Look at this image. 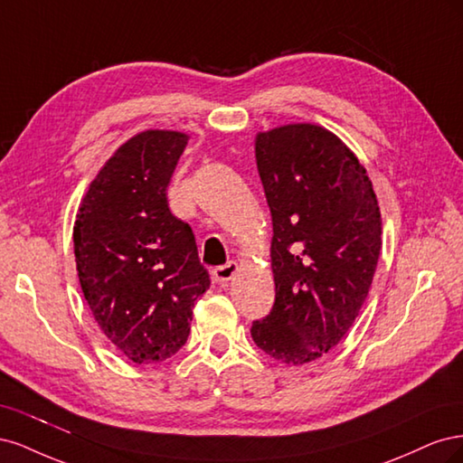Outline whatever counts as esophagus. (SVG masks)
Listing matches in <instances>:
<instances>
[{
	"mask_svg": "<svg viewBox=\"0 0 463 463\" xmlns=\"http://www.w3.org/2000/svg\"><path fill=\"white\" fill-rule=\"evenodd\" d=\"M237 272H240V266H237V262H228V264H222V266L213 269V278L218 284H226Z\"/></svg>",
	"mask_w": 463,
	"mask_h": 463,
	"instance_id": "obj_1",
	"label": "esophagus"
}]
</instances>
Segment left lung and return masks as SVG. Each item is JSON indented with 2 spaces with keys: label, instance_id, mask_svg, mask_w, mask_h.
Listing matches in <instances>:
<instances>
[{
  "label": "left lung",
  "instance_id": "obj_1",
  "mask_svg": "<svg viewBox=\"0 0 463 463\" xmlns=\"http://www.w3.org/2000/svg\"><path fill=\"white\" fill-rule=\"evenodd\" d=\"M255 156L272 214L276 301L250 335L264 354L299 367L354 326L381 255V208L365 165L320 125L259 131Z\"/></svg>",
  "mask_w": 463,
  "mask_h": 463
}]
</instances>
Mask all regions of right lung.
Returning a JSON list of instances; mask_svg holds the SVG:
<instances>
[{"label":"right lung","instance_id":"add662e5","mask_svg":"<svg viewBox=\"0 0 463 463\" xmlns=\"http://www.w3.org/2000/svg\"><path fill=\"white\" fill-rule=\"evenodd\" d=\"M187 141V133L170 129L128 138L98 170L75 216L73 250L89 309L137 365L177 354L210 286L193 230L165 197Z\"/></svg>","mask_w":463,"mask_h":463}]
</instances>
